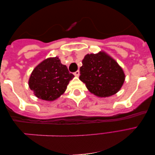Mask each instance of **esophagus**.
Instances as JSON below:
<instances>
[{"label":"esophagus","mask_w":155,"mask_h":155,"mask_svg":"<svg viewBox=\"0 0 155 155\" xmlns=\"http://www.w3.org/2000/svg\"><path fill=\"white\" fill-rule=\"evenodd\" d=\"M73 74H74V75L76 76V77H78L80 75V71H75L74 73H73Z\"/></svg>","instance_id":"1"}]
</instances>
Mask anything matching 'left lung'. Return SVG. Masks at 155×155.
Returning <instances> with one entry per match:
<instances>
[{
	"label": "left lung",
	"instance_id": "1",
	"mask_svg": "<svg viewBox=\"0 0 155 155\" xmlns=\"http://www.w3.org/2000/svg\"><path fill=\"white\" fill-rule=\"evenodd\" d=\"M80 71V80L91 93L101 97L115 94L125 80L122 68L104 52L85 55Z\"/></svg>",
	"mask_w": 155,
	"mask_h": 155
}]
</instances>
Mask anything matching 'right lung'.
<instances>
[{"label":"right lung","instance_id":"right-lung-1","mask_svg":"<svg viewBox=\"0 0 155 155\" xmlns=\"http://www.w3.org/2000/svg\"><path fill=\"white\" fill-rule=\"evenodd\" d=\"M73 78L74 75L68 71L67 66L61 64L58 57L48 58L33 71L29 86L36 97L53 101L64 92Z\"/></svg>","mask_w":155,"mask_h":155}]
</instances>
